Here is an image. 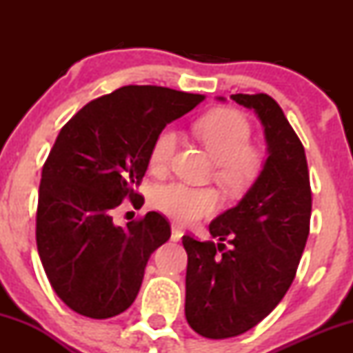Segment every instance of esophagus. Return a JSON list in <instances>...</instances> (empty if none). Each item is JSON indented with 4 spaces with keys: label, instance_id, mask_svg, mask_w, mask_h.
<instances>
[{
    "label": "esophagus",
    "instance_id": "obj_1",
    "mask_svg": "<svg viewBox=\"0 0 353 353\" xmlns=\"http://www.w3.org/2000/svg\"><path fill=\"white\" fill-rule=\"evenodd\" d=\"M182 236H184V232H182V230L177 228V225H172V232H171V241L172 242H179L181 239H182Z\"/></svg>",
    "mask_w": 353,
    "mask_h": 353
}]
</instances>
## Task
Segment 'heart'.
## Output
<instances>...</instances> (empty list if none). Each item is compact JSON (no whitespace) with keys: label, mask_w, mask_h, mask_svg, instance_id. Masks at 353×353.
Here are the masks:
<instances>
[{"label":"heart","mask_w":353,"mask_h":353,"mask_svg":"<svg viewBox=\"0 0 353 353\" xmlns=\"http://www.w3.org/2000/svg\"><path fill=\"white\" fill-rule=\"evenodd\" d=\"M194 132L216 161V179L230 192H241L252 185L264 168L261 148L250 144L252 128L236 109H216L194 123ZM177 132L165 128L154 139L149 154L152 171L163 172L177 148ZM152 202L161 212L181 224H190L209 216L219 205V194L212 188H190L171 182L154 190Z\"/></svg>","instance_id":"heart-1"}]
</instances>
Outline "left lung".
Here are the masks:
<instances>
[{
	"instance_id": "1",
	"label": "left lung",
	"mask_w": 353,
	"mask_h": 353,
	"mask_svg": "<svg viewBox=\"0 0 353 353\" xmlns=\"http://www.w3.org/2000/svg\"><path fill=\"white\" fill-rule=\"evenodd\" d=\"M230 99L259 117L267 159L236 208L209 224L216 241L182 237L188 252L185 319L205 339L244 334L277 307L297 272L310 224L305 151L281 106L267 94Z\"/></svg>"
}]
</instances>
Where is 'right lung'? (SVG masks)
<instances>
[{
	"label": "right lung",
	"mask_w": 353,
	"mask_h": 353,
	"mask_svg": "<svg viewBox=\"0 0 353 353\" xmlns=\"http://www.w3.org/2000/svg\"><path fill=\"white\" fill-rule=\"evenodd\" d=\"M163 86H123L88 103L61 129L44 163L36 244L58 297L79 315L109 319L134 302L154 250L171 237L159 212L125 228L112 210L136 192L154 139L204 101Z\"/></svg>",
	"instance_id": "obj_1"
}]
</instances>
